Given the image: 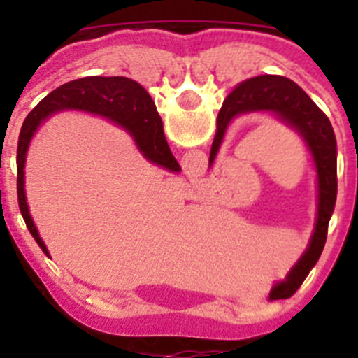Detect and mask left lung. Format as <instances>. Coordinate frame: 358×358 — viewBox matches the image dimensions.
<instances>
[{
    "label": "left lung",
    "instance_id": "8db88e82",
    "mask_svg": "<svg viewBox=\"0 0 358 358\" xmlns=\"http://www.w3.org/2000/svg\"><path fill=\"white\" fill-rule=\"evenodd\" d=\"M249 113H268L294 129L303 138L310 156L314 159L317 177V213L314 233L310 236L306 251L290 268L285 280L278 281L268 294L271 301L287 299L301 287L312 267L317 264L327 243L328 224L337 199V141L328 116L312 102V98L296 82L281 75H260L240 82L224 100L217 118V132L210 152V166L217 157L229 123L236 116Z\"/></svg>",
    "mask_w": 358,
    "mask_h": 358
}]
</instances>
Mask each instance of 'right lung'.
Here are the masks:
<instances>
[{"mask_svg":"<svg viewBox=\"0 0 358 358\" xmlns=\"http://www.w3.org/2000/svg\"><path fill=\"white\" fill-rule=\"evenodd\" d=\"M84 110L91 115L103 116L122 125L134 138L143 156L170 172H181V166L170 152L163 132V122L143 85L127 77H84L57 87L44 96L39 106L24 120L17 141V202L28 231L48 255V249L39 236L24 192V163L30 141L41 123L61 110Z\"/></svg>","mask_w":358,"mask_h":358,"instance_id":"right-lung-1","label":"right lung"}]
</instances>
